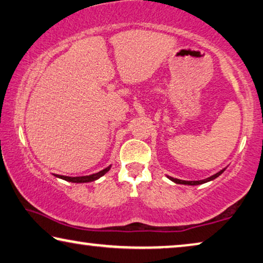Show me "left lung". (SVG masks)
Segmentation results:
<instances>
[{"instance_id": "8db88e82", "label": "left lung", "mask_w": 263, "mask_h": 263, "mask_svg": "<svg viewBox=\"0 0 263 263\" xmlns=\"http://www.w3.org/2000/svg\"><path fill=\"white\" fill-rule=\"evenodd\" d=\"M226 167L224 169H222L221 171H218L217 174H215L213 176H210V177H208L205 179H202V181H182V179H178V178H174V177H170V176H166L167 178L170 179V181H172L176 184H184V185H199V184H204L206 182H210V181H214L215 178H217L218 176H221L223 172H224Z\"/></svg>"}]
</instances>
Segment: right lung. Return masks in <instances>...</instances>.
<instances>
[{"mask_svg": "<svg viewBox=\"0 0 263 263\" xmlns=\"http://www.w3.org/2000/svg\"><path fill=\"white\" fill-rule=\"evenodd\" d=\"M111 166L112 165L105 167L104 170L97 172V174H92L88 176H79V177H68V176H62V175H54V176L58 178L64 179V181L72 182V183H88V182H94L97 181V179H99L100 177H103V176L106 174V172H108L109 169H111Z\"/></svg>", "mask_w": 263, "mask_h": 263, "instance_id": "1", "label": "right lung"}]
</instances>
